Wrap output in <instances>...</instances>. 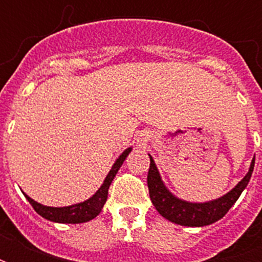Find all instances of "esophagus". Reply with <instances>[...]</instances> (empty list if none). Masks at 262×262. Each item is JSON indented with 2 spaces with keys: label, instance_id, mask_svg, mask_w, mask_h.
I'll list each match as a JSON object with an SVG mask.
<instances>
[{
  "label": "esophagus",
  "instance_id": "obj_1",
  "mask_svg": "<svg viewBox=\"0 0 262 262\" xmlns=\"http://www.w3.org/2000/svg\"><path fill=\"white\" fill-rule=\"evenodd\" d=\"M147 133H141V135H140V137H139V140L140 141H147Z\"/></svg>",
  "mask_w": 262,
  "mask_h": 262
}]
</instances>
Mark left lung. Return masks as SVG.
<instances>
[{
	"label": "left lung",
	"instance_id": "8db88e82",
	"mask_svg": "<svg viewBox=\"0 0 262 262\" xmlns=\"http://www.w3.org/2000/svg\"><path fill=\"white\" fill-rule=\"evenodd\" d=\"M151 164L148 171L147 182L149 189V197L156 208V211L167 220L179 226H187V227H203L217 222L222 219L228 209L235 204L239 199L241 193L248 186L250 177H252L253 168H254V159L252 160L250 168L244 179L236 185L227 194L222 195L220 199L212 200L208 203H189L185 200L175 197L171 191L168 190L166 185L162 181L155 162L149 155Z\"/></svg>",
	"mask_w": 262,
	"mask_h": 262
}]
</instances>
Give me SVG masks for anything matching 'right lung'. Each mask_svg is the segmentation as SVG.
I'll use <instances>...</instances> for the list:
<instances>
[{
	"mask_svg": "<svg viewBox=\"0 0 262 262\" xmlns=\"http://www.w3.org/2000/svg\"><path fill=\"white\" fill-rule=\"evenodd\" d=\"M132 148H127L119 155V158L115 160V163L113 164L110 172L107 174L106 179L103 181V185L98 189V191L95 193L92 197L83 201V203L75 204V205H69V207H46L42 204L36 203L34 200L28 197L24 193L26 199L30 201V204L34 207V209L38 212L39 215L45 217V219L50 220V222H55V223H85L90 222L94 217L100 213L103 205L106 203L107 194H108V187H110L113 179H114L115 174L118 172L119 167L122 166L123 160L126 159L127 155L130 154Z\"/></svg>",
	"mask_w": 262,
	"mask_h": 262,
	"instance_id": "obj_1",
	"label": "right lung"
}]
</instances>
